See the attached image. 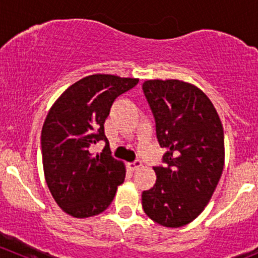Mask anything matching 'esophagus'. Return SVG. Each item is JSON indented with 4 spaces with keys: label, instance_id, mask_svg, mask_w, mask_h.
Returning <instances> with one entry per match:
<instances>
[{
    "label": "esophagus",
    "instance_id": "1",
    "mask_svg": "<svg viewBox=\"0 0 258 258\" xmlns=\"http://www.w3.org/2000/svg\"><path fill=\"white\" fill-rule=\"evenodd\" d=\"M141 166H142V161H141V160H136V161H134V162L128 163V167L131 168L132 171L139 170V168L141 167Z\"/></svg>",
    "mask_w": 258,
    "mask_h": 258
}]
</instances>
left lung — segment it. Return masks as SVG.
Segmentation results:
<instances>
[{
    "label": "left lung",
    "mask_w": 258,
    "mask_h": 258,
    "mask_svg": "<svg viewBox=\"0 0 258 258\" xmlns=\"http://www.w3.org/2000/svg\"><path fill=\"white\" fill-rule=\"evenodd\" d=\"M156 122L165 166L142 192L146 215L165 227L192 222L209 204L225 163L223 128L217 111L200 88L178 80H148L142 85Z\"/></svg>",
    "instance_id": "left-lung-1"
}]
</instances>
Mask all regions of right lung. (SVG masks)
<instances>
[{
  "mask_svg": "<svg viewBox=\"0 0 258 258\" xmlns=\"http://www.w3.org/2000/svg\"><path fill=\"white\" fill-rule=\"evenodd\" d=\"M139 83L137 79L91 75L70 86L53 103L41 134L45 178L54 201L77 218L103 212L112 202L126 170L111 156L105 135L113 101ZM98 141L101 155L89 148Z\"/></svg>",
  "mask_w": 258,
  "mask_h": 258,
  "instance_id": "obj_1",
  "label": "right lung"
}]
</instances>
